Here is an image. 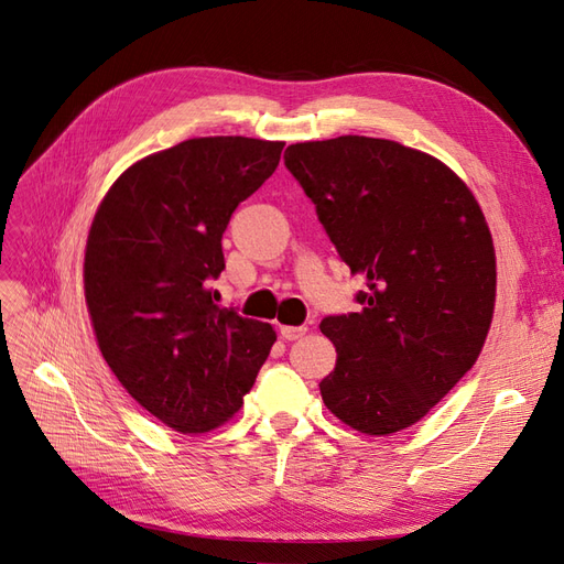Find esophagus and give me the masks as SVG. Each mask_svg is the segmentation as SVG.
<instances>
[{"instance_id":"obj_1","label":"esophagus","mask_w":564,"mask_h":564,"mask_svg":"<svg viewBox=\"0 0 564 564\" xmlns=\"http://www.w3.org/2000/svg\"><path fill=\"white\" fill-rule=\"evenodd\" d=\"M305 332H308V327H292V324H284V327L280 329L282 338H286V340H296V338H301Z\"/></svg>"}]
</instances>
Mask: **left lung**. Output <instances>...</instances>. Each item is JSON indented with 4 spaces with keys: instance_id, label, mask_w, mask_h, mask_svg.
<instances>
[{
    "instance_id": "1",
    "label": "left lung",
    "mask_w": 564,
    "mask_h": 564,
    "mask_svg": "<svg viewBox=\"0 0 564 564\" xmlns=\"http://www.w3.org/2000/svg\"><path fill=\"white\" fill-rule=\"evenodd\" d=\"M352 275L360 313L324 317L329 412L365 435L421 421L475 365L497 303V253L470 187L398 141L338 135L284 150Z\"/></svg>"
}]
</instances>
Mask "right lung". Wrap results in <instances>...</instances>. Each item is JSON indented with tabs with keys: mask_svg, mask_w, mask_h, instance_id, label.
Masks as SVG:
<instances>
[{
	"mask_svg": "<svg viewBox=\"0 0 564 564\" xmlns=\"http://www.w3.org/2000/svg\"><path fill=\"white\" fill-rule=\"evenodd\" d=\"M282 141L204 135L133 162L110 185L84 249V299L117 381L183 435L230 421L278 340L218 308L220 237L272 176Z\"/></svg>",
	"mask_w": 564,
	"mask_h": 564,
	"instance_id": "1",
	"label": "right lung"
}]
</instances>
